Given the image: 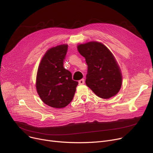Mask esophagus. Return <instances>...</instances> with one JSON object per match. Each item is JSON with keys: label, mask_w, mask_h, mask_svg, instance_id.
Masks as SVG:
<instances>
[{"label": "esophagus", "mask_w": 153, "mask_h": 153, "mask_svg": "<svg viewBox=\"0 0 153 153\" xmlns=\"http://www.w3.org/2000/svg\"><path fill=\"white\" fill-rule=\"evenodd\" d=\"M79 85H83V84H84V79H82L80 80V81H79Z\"/></svg>", "instance_id": "obj_1"}]
</instances>
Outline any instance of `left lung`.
I'll list each match as a JSON object with an SVG mask.
<instances>
[{
  "instance_id": "1",
  "label": "left lung",
  "mask_w": 153,
  "mask_h": 153,
  "mask_svg": "<svg viewBox=\"0 0 153 153\" xmlns=\"http://www.w3.org/2000/svg\"><path fill=\"white\" fill-rule=\"evenodd\" d=\"M88 66L85 84L98 97L108 99L118 94L122 84L121 70L114 54L102 43L77 45Z\"/></svg>"
}]
</instances>
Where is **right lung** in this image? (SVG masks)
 I'll use <instances>...</instances> for the list:
<instances>
[{"instance_id":"right-lung-1","label":"right lung","mask_w":153,"mask_h":153,"mask_svg":"<svg viewBox=\"0 0 153 153\" xmlns=\"http://www.w3.org/2000/svg\"><path fill=\"white\" fill-rule=\"evenodd\" d=\"M68 48L63 44L48 50L37 71L36 91L42 100L53 108L66 107L73 99L78 84L72 80L71 72L63 67Z\"/></svg>"}]
</instances>
